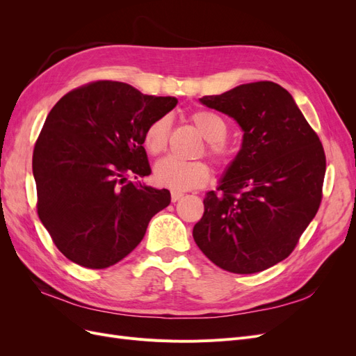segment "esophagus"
<instances>
[{"instance_id": "1", "label": "esophagus", "mask_w": 356, "mask_h": 356, "mask_svg": "<svg viewBox=\"0 0 356 356\" xmlns=\"http://www.w3.org/2000/svg\"><path fill=\"white\" fill-rule=\"evenodd\" d=\"M182 193H179V191H172L170 193V199H172V202H178L179 199H182Z\"/></svg>"}]
</instances>
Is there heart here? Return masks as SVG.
Instances as JSON below:
<instances>
[{
	"label": "heart",
	"mask_w": 356,
	"mask_h": 356,
	"mask_svg": "<svg viewBox=\"0 0 356 356\" xmlns=\"http://www.w3.org/2000/svg\"><path fill=\"white\" fill-rule=\"evenodd\" d=\"M190 120L199 134L207 139V154L215 165L227 169L234 163L236 152L224 141L229 126L224 118L209 110H197L190 114ZM170 120L163 115L149 123L143 136L145 152L159 156L166 149L169 141ZM209 168L203 161H181L174 157H166L157 161L153 178L156 184L175 191H187L202 187L209 179Z\"/></svg>",
	"instance_id": "1"
}]
</instances>
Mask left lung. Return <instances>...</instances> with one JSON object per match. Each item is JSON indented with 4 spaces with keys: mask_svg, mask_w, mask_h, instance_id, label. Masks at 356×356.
Instances as JSON below:
<instances>
[{
    "mask_svg": "<svg viewBox=\"0 0 356 356\" xmlns=\"http://www.w3.org/2000/svg\"><path fill=\"white\" fill-rule=\"evenodd\" d=\"M243 131L234 163L207 193L193 229L200 251L224 270L263 272L294 251L322 200L325 153L293 96L273 81L203 96Z\"/></svg>",
    "mask_w": 356,
    "mask_h": 356,
    "instance_id": "8db88e82",
    "label": "left lung"
}]
</instances>
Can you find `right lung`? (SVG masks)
<instances>
[{
	"label": "right lung",
	"instance_id": "right-lung-1",
	"mask_svg": "<svg viewBox=\"0 0 356 356\" xmlns=\"http://www.w3.org/2000/svg\"><path fill=\"white\" fill-rule=\"evenodd\" d=\"M178 104L101 80L68 92L49 113L32 154L37 212L58 250L88 268L131 254L169 190L127 181L149 175L143 136Z\"/></svg>",
	"mask_w": 356,
	"mask_h": 356
}]
</instances>
